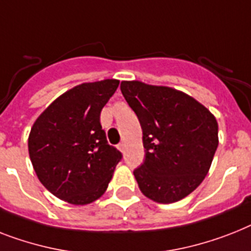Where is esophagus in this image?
<instances>
[{"label": "esophagus", "mask_w": 251, "mask_h": 251, "mask_svg": "<svg viewBox=\"0 0 251 251\" xmlns=\"http://www.w3.org/2000/svg\"><path fill=\"white\" fill-rule=\"evenodd\" d=\"M125 148H126V144H125V142H121V143L119 144V150L121 151V152H124V151H125Z\"/></svg>", "instance_id": "obj_1"}]
</instances>
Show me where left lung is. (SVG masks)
<instances>
[{"label": "left lung", "mask_w": 251, "mask_h": 251, "mask_svg": "<svg viewBox=\"0 0 251 251\" xmlns=\"http://www.w3.org/2000/svg\"><path fill=\"white\" fill-rule=\"evenodd\" d=\"M121 93L143 131L144 161L134 175L144 196L172 203L201 184L218 148V122L187 94L139 81H122Z\"/></svg>", "instance_id": "left-lung-1"}]
</instances>
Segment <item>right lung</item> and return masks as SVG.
I'll use <instances>...</instances> for the list:
<instances>
[{"label":"right lung","instance_id":"obj_1","mask_svg":"<svg viewBox=\"0 0 251 251\" xmlns=\"http://www.w3.org/2000/svg\"><path fill=\"white\" fill-rule=\"evenodd\" d=\"M119 83L104 79L73 87L33 124L30 161L40 182L58 199L86 205L105 192L122 153L108 144L100 112Z\"/></svg>","mask_w":251,"mask_h":251}]
</instances>
